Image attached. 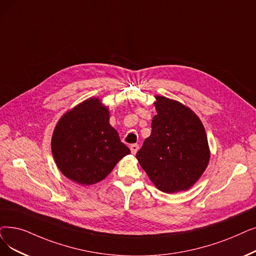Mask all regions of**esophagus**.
<instances>
[{
    "mask_svg": "<svg viewBox=\"0 0 256 256\" xmlns=\"http://www.w3.org/2000/svg\"><path fill=\"white\" fill-rule=\"evenodd\" d=\"M130 148L132 154H135L138 152V150H139V146H138V144H132V146H130Z\"/></svg>",
    "mask_w": 256,
    "mask_h": 256,
    "instance_id": "34e87169",
    "label": "esophagus"
}]
</instances>
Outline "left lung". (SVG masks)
<instances>
[{"label": "left lung", "mask_w": 256, "mask_h": 256, "mask_svg": "<svg viewBox=\"0 0 256 256\" xmlns=\"http://www.w3.org/2000/svg\"><path fill=\"white\" fill-rule=\"evenodd\" d=\"M156 99L158 114L136 158L161 192L186 190L200 179L209 162L205 128L190 108L163 96Z\"/></svg>", "instance_id": "obj_1"}]
</instances>
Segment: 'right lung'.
Masks as SVG:
<instances>
[{
	"label": "right lung",
	"mask_w": 256,
	"mask_h": 256,
	"mask_svg": "<svg viewBox=\"0 0 256 256\" xmlns=\"http://www.w3.org/2000/svg\"><path fill=\"white\" fill-rule=\"evenodd\" d=\"M108 119V108L98 98H90L58 122L51 141L52 154L68 179L82 185L100 182L130 152Z\"/></svg>",
	"instance_id": "add662e5"
}]
</instances>
